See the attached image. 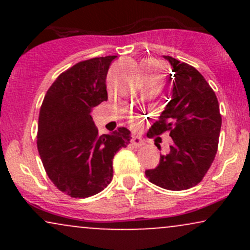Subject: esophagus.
<instances>
[{
	"label": "esophagus",
	"instance_id": "34e87169",
	"mask_svg": "<svg viewBox=\"0 0 250 250\" xmlns=\"http://www.w3.org/2000/svg\"><path fill=\"white\" fill-rule=\"evenodd\" d=\"M131 143H133L134 147H136V148H141L146 145L145 141H143L140 136H134L133 139H131Z\"/></svg>",
	"mask_w": 250,
	"mask_h": 250
}]
</instances>
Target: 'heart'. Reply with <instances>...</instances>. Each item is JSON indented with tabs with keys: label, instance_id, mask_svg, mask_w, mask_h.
Returning <instances> with one entry per match:
<instances>
[{
	"label": "heart",
	"instance_id": "b5f03b06",
	"mask_svg": "<svg viewBox=\"0 0 250 250\" xmlns=\"http://www.w3.org/2000/svg\"><path fill=\"white\" fill-rule=\"evenodd\" d=\"M143 69H145L146 71H155V70L161 69V67H160V65L154 61H146L145 63H143Z\"/></svg>",
	"mask_w": 250,
	"mask_h": 250
}]
</instances>
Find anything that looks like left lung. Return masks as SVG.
Wrapping results in <instances>:
<instances>
[{
  "label": "left lung",
  "instance_id": "8db88e82",
  "mask_svg": "<svg viewBox=\"0 0 250 250\" xmlns=\"http://www.w3.org/2000/svg\"><path fill=\"white\" fill-rule=\"evenodd\" d=\"M173 71L170 100L148 136L169 131L173 145L160 156L155 169L146 170L154 185L168 190H185L202 181L213 163L221 130L220 105L214 90L194 67L163 56ZM171 76V74H170ZM159 148V147H157Z\"/></svg>",
  "mask_w": 250,
  "mask_h": 250
}]
</instances>
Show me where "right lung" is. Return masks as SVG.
<instances>
[{
	"instance_id": "right-lung-1",
	"label": "right lung",
	"mask_w": 250,
	"mask_h": 250,
	"mask_svg": "<svg viewBox=\"0 0 250 250\" xmlns=\"http://www.w3.org/2000/svg\"><path fill=\"white\" fill-rule=\"evenodd\" d=\"M117 56L76 63L50 85L39 116L37 149L51 182L71 197L93 196L113 179L114 155L130 142L119 128L99 136L90 113L108 100V69Z\"/></svg>"
}]
</instances>
